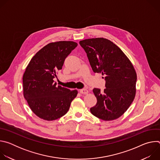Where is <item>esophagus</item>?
Masks as SVG:
<instances>
[{"label": "esophagus", "instance_id": "34e87169", "mask_svg": "<svg viewBox=\"0 0 160 160\" xmlns=\"http://www.w3.org/2000/svg\"><path fill=\"white\" fill-rule=\"evenodd\" d=\"M80 92L82 94H88V91L85 88H82V89L80 90Z\"/></svg>", "mask_w": 160, "mask_h": 160}]
</instances>
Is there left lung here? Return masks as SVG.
<instances>
[{
	"label": "left lung",
	"instance_id": "1",
	"mask_svg": "<svg viewBox=\"0 0 160 160\" xmlns=\"http://www.w3.org/2000/svg\"><path fill=\"white\" fill-rule=\"evenodd\" d=\"M94 73H102L106 81L104 92L94 88L96 106L90 112L98 118L111 121L128 109L136 92L137 74L131 61L113 42L104 38L80 41Z\"/></svg>",
	"mask_w": 160,
	"mask_h": 160
}]
</instances>
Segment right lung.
<instances>
[{
    "mask_svg": "<svg viewBox=\"0 0 160 160\" xmlns=\"http://www.w3.org/2000/svg\"><path fill=\"white\" fill-rule=\"evenodd\" d=\"M73 41H59L45 45L32 58L22 77L23 96L40 118L52 121L69 110L78 91L57 85L54 78L66 58L77 46Z\"/></svg>",
    "mask_w": 160,
    "mask_h": 160,
    "instance_id": "add662e5",
    "label": "right lung"
}]
</instances>
